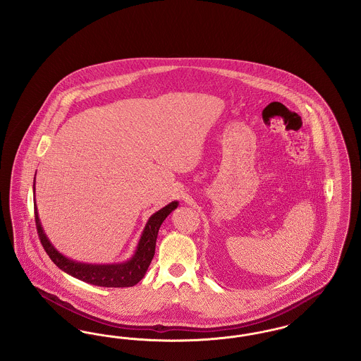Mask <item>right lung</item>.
Segmentation results:
<instances>
[{
	"label": "right lung",
	"mask_w": 361,
	"mask_h": 361,
	"mask_svg": "<svg viewBox=\"0 0 361 361\" xmlns=\"http://www.w3.org/2000/svg\"><path fill=\"white\" fill-rule=\"evenodd\" d=\"M36 178V174H35ZM34 178V195H35ZM35 219H36V228L39 233V238L50 256L52 262L66 272L68 275L73 276L87 284H93L97 287H108V288H121V287H133L137 284L147 272V268L154 257L155 242L161 224L169 216L173 209L178 207V202L174 200L168 206L158 209L153 214L145 224V228L137 240V249L134 255L127 261L118 262V264H87L80 262L75 259L66 257L62 255L49 240L44 228L40 224L36 200H34Z\"/></svg>",
	"instance_id": "add662e5"
}]
</instances>
